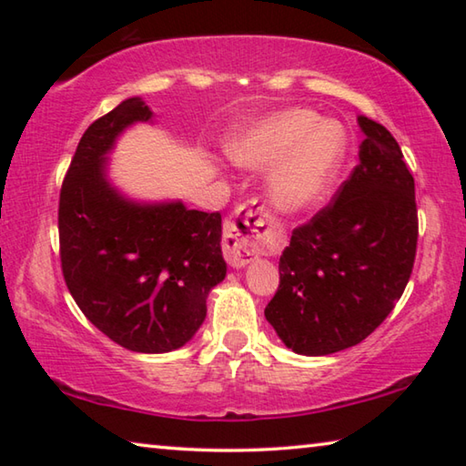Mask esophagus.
Returning a JSON list of instances; mask_svg holds the SVG:
<instances>
[{
  "mask_svg": "<svg viewBox=\"0 0 466 466\" xmlns=\"http://www.w3.org/2000/svg\"><path fill=\"white\" fill-rule=\"evenodd\" d=\"M269 222V209L261 199H250L232 211L224 228V257L228 265L240 269L255 258L257 250L265 247Z\"/></svg>",
  "mask_w": 466,
  "mask_h": 466,
  "instance_id": "obj_1",
  "label": "esophagus"
}]
</instances>
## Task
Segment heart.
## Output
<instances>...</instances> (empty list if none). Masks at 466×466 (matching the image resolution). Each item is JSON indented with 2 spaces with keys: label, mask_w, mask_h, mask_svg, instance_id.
Wrapping results in <instances>:
<instances>
[{
  "label": "heart",
  "mask_w": 466,
  "mask_h": 466,
  "mask_svg": "<svg viewBox=\"0 0 466 466\" xmlns=\"http://www.w3.org/2000/svg\"><path fill=\"white\" fill-rule=\"evenodd\" d=\"M347 133L337 121H322L310 108H289L252 125L228 144L232 160L240 167L267 168L269 197L283 211H299L317 205L341 167Z\"/></svg>",
  "instance_id": "b5f03b06"
}]
</instances>
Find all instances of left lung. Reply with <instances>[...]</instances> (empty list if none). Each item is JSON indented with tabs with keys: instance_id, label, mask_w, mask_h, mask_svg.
<instances>
[{
	"instance_id": "left-lung-1",
	"label": "left lung",
	"mask_w": 466,
	"mask_h": 466,
	"mask_svg": "<svg viewBox=\"0 0 466 466\" xmlns=\"http://www.w3.org/2000/svg\"><path fill=\"white\" fill-rule=\"evenodd\" d=\"M360 164L291 232L265 319L289 350L329 356L374 333L403 296L417 250L415 180L390 131L358 116Z\"/></svg>"
}]
</instances>
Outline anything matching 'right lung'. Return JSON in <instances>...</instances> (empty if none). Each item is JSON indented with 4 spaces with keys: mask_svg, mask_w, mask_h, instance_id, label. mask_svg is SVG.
I'll return each mask as SVG.
<instances>
[{
    "mask_svg": "<svg viewBox=\"0 0 466 466\" xmlns=\"http://www.w3.org/2000/svg\"><path fill=\"white\" fill-rule=\"evenodd\" d=\"M149 119L144 100L127 98L84 131L61 185L59 257L69 294L94 327L129 351L164 353L201 327L226 261L219 211L136 203L106 180L115 139Z\"/></svg>",
    "mask_w": 466,
    "mask_h": 466,
    "instance_id": "add662e5",
    "label": "right lung"
}]
</instances>
